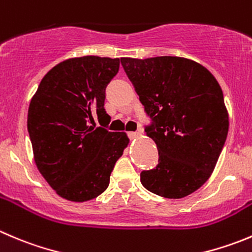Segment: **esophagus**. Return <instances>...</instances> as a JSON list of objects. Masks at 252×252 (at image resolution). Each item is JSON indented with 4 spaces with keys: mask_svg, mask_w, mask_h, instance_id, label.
<instances>
[{
    "mask_svg": "<svg viewBox=\"0 0 252 252\" xmlns=\"http://www.w3.org/2000/svg\"><path fill=\"white\" fill-rule=\"evenodd\" d=\"M141 133H143V130H141V129H138L136 131H130V133H129V135L133 136V138H139V136L141 135Z\"/></svg>",
    "mask_w": 252,
    "mask_h": 252,
    "instance_id": "1",
    "label": "esophagus"
}]
</instances>
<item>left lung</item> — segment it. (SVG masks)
Wrapping results in <instances>:
<instances>
[{
  "label": "left lung",
  "instance_id": "1",
  "mask_svg": "<svg viewBox=\"0 0 252 252\" xmlns=\"http://www.w3.org/2000/svg\"><path fill=\"white\" fill-rule=\"evenodd\" d=\"M153 124L145 131L158 165L140 173L141 185L171 199L193 193L217 165L229 130L223 91L209 70L180 56L121 58Z\"/></svg>",
  "mask_w": 252,
  "mask_h": 252
}]
</instances>
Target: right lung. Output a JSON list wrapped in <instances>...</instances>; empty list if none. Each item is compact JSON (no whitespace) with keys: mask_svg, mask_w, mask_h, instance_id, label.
I'll list each match as a JSON object with an SVG mask.
<instances>
[{"mask_svg":"<svg viewBox=\"0 0 252 252\" xmlns=\"http://www.w3.org/2000/svg\"><path fill=\"white\" fill-rule=\"evenodd\" d=\"M119 59L81 56L54 66L39 84L28 109L35 165L63 198L86 202L103 193L129 138L107 126L106 87L118 74ZM93 126H91V124Z\"/></svg>","mask_w":252,"mask_h":252,"instance_id":"add662e5","label":"right lung"}]
</instances>
